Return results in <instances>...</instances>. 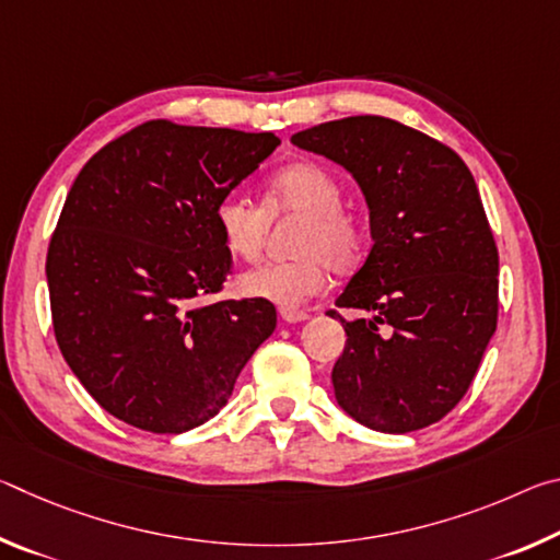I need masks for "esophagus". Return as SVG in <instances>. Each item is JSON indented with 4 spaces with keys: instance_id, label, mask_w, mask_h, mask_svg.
Returning a JSON list of instances; mask_svg holds the SVG:
<instances>
[{
    "instance_id": "1",
    "label": "esophagus",
    "mask_w": 560,
    "mask_h": 560,
    "mask_svg": "<svg viewBox=\"0 0 560 560\" xmlns=\"http://www.w3.org/2000/svg\"><path fill=\"white\" fill-rule=\"evenodd\" d=\"M281 318L287 320V324H301V320H306L308 314L306 311H293V308H283L281 311Z\"/></svg>"
}]
</instances>
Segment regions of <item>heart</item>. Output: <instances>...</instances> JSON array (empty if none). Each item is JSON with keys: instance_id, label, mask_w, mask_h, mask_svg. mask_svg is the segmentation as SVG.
I'll list each match as a JSON object with an SVG mask.
<instances>
[{"instance_id": "obj_1", "label": "heart", "mask_w": 560, "mask_h": 560, "mask_svg": "<svg viewBox=\"0 0 560 560\" xmlns=\"http://www.w3.org/2000/svg\"><path fill=\"white\" fill-rule=\"evenodd\" d=\"M343 202V185L318 163H293L277 170L267 185V200L254 205L242 195H226L214 207V224L230 254L257 261L271 217H301L289 261L261 264L240 277L244 296L264 299L281 308H296L324 289L326 269H355L365 254L368 224Z\"/></svg>"}]
</instances>
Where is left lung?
Wrapping results in <instances>:
<instances>
[{
  "label": "left lung",
  "instance_id": "obj_1",
  "mask_svg": "<svg viewBox=\"0 0 560 560\" xmlns=\"http://www.w3.org/2000/svg\"><path fill=\"white\" fill-rule=\"evenodd\" d=\"M293 145L343 165L371 210L373 246L336 299L346 320L334 390L365 428L402 434L440 422L479 371L497 330L499 252L464 160L383 116L320 122Z\"/></svg>",
  "mask_w": 560,
  "mask_h": 560
}]
</instances>
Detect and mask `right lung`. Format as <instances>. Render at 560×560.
<instances>
[{
	"mask_svg": "<svg viewBox=\"0 0 560 560\" xmlns=\"http://www.w3.org/2000/svg\"><path fill=\"white\" fill-rule=\"evenodd\" d=\"M273 132L148 120L101 148L46 254L56 343L103 410L179 434L222 410L273 328L264 299L220 293L232 254L214 207L267 160Z\"/></svg>",
	"mask_w": 560,
	"mask_h": 560,
	"instance_id": "right-lung-1",
	"label": "right lung"
}]
</instances>
